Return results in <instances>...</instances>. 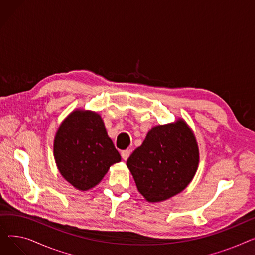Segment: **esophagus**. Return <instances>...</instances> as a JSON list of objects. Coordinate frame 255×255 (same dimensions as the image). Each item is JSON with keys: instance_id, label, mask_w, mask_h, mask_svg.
<instances>
[{"instance_id": "esophagus-1", "label": "esophagus", "mask_w": 255, "mask_h": 255, "mask_svg": "<svg viewBox=\"0 0 255 255\" xmlns=\"http://www.w3.org/2000/svg\"><path fill=\"white\" fill-rule=\"evenodd\" d=\"M130 153H131L130 150H124V151L121 152V156H122V158H123L124 160H127L128 157L130 156Z\"/></svg>"}]
</instances>
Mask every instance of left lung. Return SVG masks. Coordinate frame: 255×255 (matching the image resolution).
<instances>
[{"instance_id":"obj_1","label":"left lung","mask_w":255,"mask_h":255,"mask_svg":"<svg viewBox=\"0 0 255 255\" xmlns=\"http://www.w3.org/2000/svg\"><path fill=\"white\" fill-rule=\"evenodd\" d=\"M199 161L192 130L182 119L153 127L127 160L137 190L149 203L166 200L192 181Z\"/></svg>"}]
</instances>
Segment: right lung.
Listing matches in <instances>:
<instances>
[{
	"label": "right lung",
	"mask_w": 255,
	"mask_h": 255,
	"mask_svg": "<svg viewBox=\"0 0 255 255\" xmlns=\"http://www.w3.org/2000/svg\"><path fill=\"white\" fill-rule=\"evenodd\" d=\"M53 155L63 178L82 191L99 184L110 167L121 161L100 115L83 110L73 111L60 125Z\"/></svg>",
	"instance_id": "right-lung-1"
}]
</instances>
